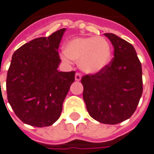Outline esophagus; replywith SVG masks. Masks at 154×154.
I'll return each mask as SVG.
<instances>
[{"label": "esophagus", "instance_id": "1", "mask_svg": "<svg viewBox=\"0 0 154 154\" xmlns=\"http://www.w3.org/2000/svg\"><path fill=\"white\" fill-rule=\"evenodd\" d=\"M81 78H82V76H81L80 73H76L75 75V80L77 81V82H79L81 81Z\"/></svg>", "mask_w": 154, "mask_h": 154}]
</instances>
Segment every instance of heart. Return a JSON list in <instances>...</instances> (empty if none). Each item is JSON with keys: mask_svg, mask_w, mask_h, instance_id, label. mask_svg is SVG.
<instances>
[{"mask_svg": "<svg viewBox=\"0 0 154 154\" xmlns=\"http://www.w3.org/2000/svg\"><path fill=\"white\" fill-rule=\"evenodd\" d=\"M62 55L63 62L69 59L78 62L80 69L88 74H97L107 67L112 59V47L102 36L77 37L70 40L64 46Z\"/></svg>", "mask_w": 154, "mask_h": 154, "instance_id": "b5f03b06", "label": "heart"}]
</instances>
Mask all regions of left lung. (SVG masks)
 I'll return each mask as SVG.
<instances>
[{"instance_id": "8db88e82", "label": "left lung", "mask_w": 154, "mask_h": 154, "mask_svg": "<svg viewBox=\"0 0 154 154\" xmlns=\"http://www.w3.org/2000/svg\"><path fill=\"white\" fill-rule=\"evenodd\" d=\"M104 35L113 46L114 57L102 72L81 82L90 116L101 123L117 124L137 108L143 93L142 65L132 44L112 33Z\"/></svg>"}]
</instances>
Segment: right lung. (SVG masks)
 Segmentation results:
<instances>
[{
	"instance_id": "add662e5",
	"label": "right lung",
	"mask_w": 154,
	"mask_h": 154,
	"mask_svg": "<svg viewBox=\"0 0 154 154\" xmlns=\"http://www.w3.org/2000/svg\"><path fill=\"white\" fill-rule=\"evenodd\" d=\"M66 31L62 28L48 37H39L14 52L7 77V99L22 122L33 127L54 123L75 80V72H59L58 47Z\"/></svg>"
}]
</instances>
